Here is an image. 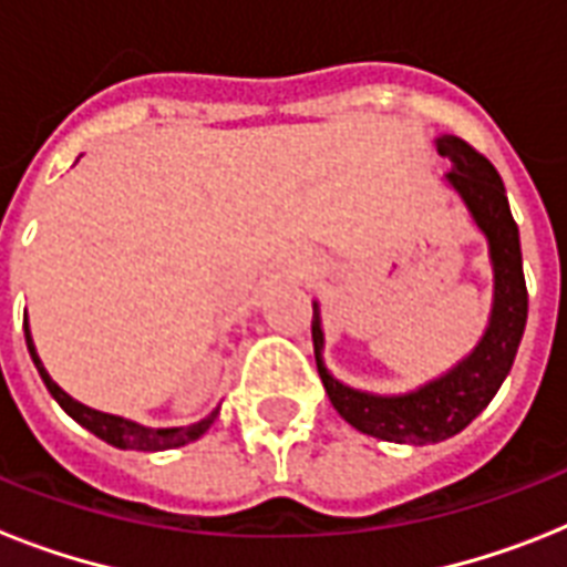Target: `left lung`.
<instances>
[{
	"label": "left lung",
	"mask_w": 567,
	"mask_h": 567,
	"mask_svg": "<svg viewBox=\"0 0 567 567\" xmlns=\"http://www.w3.org/2000/svg\"><path fill=\"white\" fill-rule=\"evenodd\" d=\"M435 150L453 162L447 185L462 196L476 229L488 240L494 300L492 318L480 344L456 368H450L447 373H441L426 385L405 391V394H371V391H359V388L338 382L327 371L318 302H315V318H311L318 373L336 412L364 435L396 441V444H439L465 430L467 423L492 403L506 373L512 371L524 327H527V282H524V261H520L518 223L509 212L501 173L494 171V164L485 155L476 153L474 146L456 135L435 137Z\"/></svg>",
	"instance_id": "left-lung-1"
}]
</instances>
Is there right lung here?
Returning <instances> with one entry per match:
<instances>
[{
	"label": "right lung",
	"mask_w": 567,
	"mask_h": 567,
	"mask_svg": "<svg viewBox=\"0 0 567 567\" xmlns=\"http://www.w3.org/2000/svg\"><path fill=\"white\" fill-rule=\"evenodd\" d=\"M22 329H25V344H29L31 362L38 368L40 379H43V385L49 388V394L55 396L58 405L64 409L75 423H82L84 430H91L96 439L109 441L111 447L120 450H144V453H155V450H173V447H185L190 441H196L199 435L208 432V426L214 423L217 412H220V405L214 409L208 417L203 421L190 423V426H167V430H153V426H141L135 421H126V417H120V414H109V412H96L91 405L79 403L73 396L66 394L64 388H58V382H52V377L47 373L43 362H40L38 350H34V341H31L29 332V318L22 320Z\"/></svg>",
	"instance_id": "1"
}]
</instances>
